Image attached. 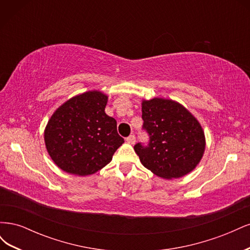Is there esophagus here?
<instances>
[{
    "label": "esophagus",
    "mask_w": 250,
    "mask_h": 250,
    "mask_svg": "<svg viewBox=\"0 0 250 250\" xmlns=\"http://www.w3.org/2000/svg\"><path fill=\"white\" fill-rule=\"evenodd\" d=\"M126 142H127L128 144H130V145H133V144L135 143V137H134L133 134L129 135V137H128V138L126 139Z\"/></svg>",
    "instance_id": "esophagus-1"
}]
</instances>
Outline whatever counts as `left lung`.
Segmentation results:
<instances>
[{"label": "left lung", "mask_w": 250, "mask_h": 250, "mask_svg": "<svg viewBox=\"0 0 250 250\" xmlns=\"http://www.w3.org/2000/svg\"><path fill=\"white\" fill-rule=\"evenodd\" d=\"M144 128L150 135L148 147L134 146L144 167L165 179L191 173L206 150V135L199 121L184 105L172 99L142 100Z\"/></svg>", "instance_id": "1"}]
</instances>
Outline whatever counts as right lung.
Instances as JSON below:
<instances>
[{
	"label": "right lung",
	"mask_w": 250,
	"mask_h": 250,
	"mask_svg": "<svg viewBox=\"0 0 250 250\" xmlns=\"http://www.w3.org/2000/svg\"><path fill=\"white\" fill-rule=\"evenodd\" d=\"M108 96L88 90L72 97L53 112L43 131L51 160L62 171L86 176L104 168L124 143L117 121L105 113Z\"/></svg>",
	"instance_id": "add662e5"
}]
</instances>
